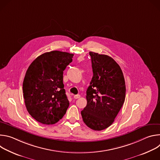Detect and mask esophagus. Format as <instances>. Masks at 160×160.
Wrapping results in <instances>:
<instances>
[{"instance_id": "esophagus-1", "label": "esophagus", "mask_w": 160, "mask_h": 160, "mask_svg": "<svg viewBox=\"0 0 160 160\" xmlns=\"http://www.w3.org/2000/svg\"><path fill=\"white\" fill-rule=\"evenodd\" d=\"M73 98H74V99H77L80 98V95H78V94H77V95H75V96H73Z\"/></svg>"}]
</instances>
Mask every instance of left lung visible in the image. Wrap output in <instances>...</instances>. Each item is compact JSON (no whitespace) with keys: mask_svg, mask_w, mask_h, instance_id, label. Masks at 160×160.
I'll list each match as a JSON object with an SVG mask.
<instances>
[{"mask_svg":"<svg viewBox=\"0 0 160 160\" xmlns=\"http://www.w3.org/2000/svg\"><path fill=\"white\" fill-rule=\"evenodd\" d=\"M93 77L87 90V106L81 111L83 122L102 130L115 121L125 99L126 87L120 66L112 58L89 52Z\"/></svg>","mask_w":160,"mask_h":160,"instance_id":"1","label":"left lung"}]
</instances>
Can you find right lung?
Instances as JSON below:
<instances>
[{"label": "right lung", "instance_id": "add662e5", "mask_svg": "<svg viewBox=\"0 0 160 160\" xmlns=\"http://www.w3.org/2000/svg\"><path fill=\"white\" fill-rule=\"evenodd\" d=\"M73 54L58 51L37 57L26 72L22 91L30 115L45 125L57 123L70 105L63 84V71L72 62Z\"/></svg>", "mask_w": 160, "mask_h": 160}]
</instances>
